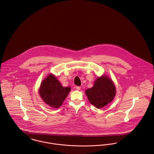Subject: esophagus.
<instances>
[{"label":"esophagus","instance_id":"1","mask_svg":"<svg viewBox=\"0 0 154 154\" xmlns=\"http://www.w3.org/2000/svg\"><path fill=\"white\" fill-rule=\"evenodd\" d=\"M75 88H76V89L77 90H78V91L81 89V87H79V86H76Z\"/></svg>","mask_w":154,"mask_h":154}]
</instances>
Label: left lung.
I'll list each match as a JSON object with an SVG mask.
<instances>
[{"label": "left lung", "mask_w": 154, "mask_h": 154, "mask_svg": "<svg viewBox=\"0 0 154 154\" xmlns=\"http://www.w3.org/2000/svg\"><path fill=\"white\" fill-rule=\"evenodd\" d=\"M116 92L114 83L106 75L97 78L93 87L85 91L89 101L97 109L103 108L111 102Z\"/></svg>", "instance_id": "obj_1"}]
</instances>
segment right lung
Returning a JSON list of instances; mask_svg holds the SVG:
<instances>
[{
  "mask_svg": "<svg viewBox=\"0 0 154 154\" xmlns=\"http://www.w3.org/2000/svg\"><path fill=\"white\" fill-rule=\"evenodd\" d=\"M70 91V87H63L54 75L50 74L42 82L39 94L45 103L57 109L62 106Z\"/></svg>",
  "mask_w": 154,
  "mask_h": 154,
  "instance_id": "obj_1",
  "label": "right lung"
}]
</instances>
